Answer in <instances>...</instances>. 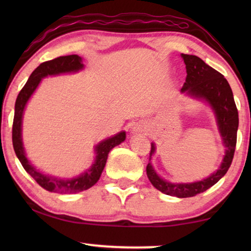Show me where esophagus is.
<instances>
[{
  "mask_svg": "<svg viewBox=\"0 0 251 251\" xmlns=\"http://www.w3.org/2000/svg\"><path fill=\"white\" fill-rule=\"evenodd\" d=\"M146 130V127H145V125H143V124H136V125H134V127H133V131L134 133H136V134H139V133H144V131Z\"/></svg>",
  "mask_w": 251,
  "mask_h": 251,
  "instance_id": "obj_1",
  "label": "esophagus"
}]
</instances>
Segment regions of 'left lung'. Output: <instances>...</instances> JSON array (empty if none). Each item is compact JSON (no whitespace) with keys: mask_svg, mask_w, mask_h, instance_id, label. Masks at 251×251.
Listing matches in <instances>:
<instances>
[{"mask_svg":"<svg viewBox=\"0 0 251 251\" xmlns=\"http://www.w3.org/2000/svg\"><path fill=\"white\" fill-rule=\"evenodd\" d=\"M181 56L184 58L187 71L186 83L182 86L181 92H187L190 95L201 97L209 101L216 113L224 144L227 147L223 164L218 171L206 179L193 184H172L165 181L155 173L151 163H148L146 167L147 177L156 189L169 196L187 198L206 192L227 173L235 155L239 118L230 85L224 75L207 65L196 55L181 54ZM154 151L155 146L151 144L150 158Z\"/></svg>","mask_w":251,"mask_h":251,"instance_id":"obj_1","label":"left lung"}]
</instances>
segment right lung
Wrapping results in <instances>:
<instances>
[{
	"instance_id": "right-lung-1",
	"label": "right lung",
	"mask_w": 251,
	"mask_h": 251,
	"mask_svg": "<svg viewBox=\"0 0 251 251\" xmlns=\"http://www.w3.org/2000/svg\"><path fill=\"white\" fill-rule=\"evenodd\" d=\"M83 69L82 58L78 55H67V56H59L50 61L42 63L34 70L29 76L26 84L24 85L22 90L19 93L18 99L15 101V113L13 120V127H12V142H13L14 151L18 158L22 164L23 168L31 175L34 180L39 184L42 188H44L50 193L57 194H76L83 190H86L94 186L99 181L101 175V172L105 167L106 160H107L108 152L112 148L120 145L122 142L125 141V131L118 133L114 137H110L106 141L100 143L96 146V159L95 163L92 165L86 173L72 179H57V178L50 177L40 173L34 168L31 163L27 160L24 154V148L22 144V116L25 105L33 92L35 91L37 85L40 84L41 79L48 75H55L59 73H67V72H76Z\"/></svg>"
}]
</instances>
